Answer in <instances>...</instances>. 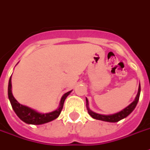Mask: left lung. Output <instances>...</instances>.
Segmentation results:
<instances>
[{
  "label": "left lung",
  "instance_id": "obj_1",
  "mask_svg": "<svg viewBox=\"0 0 150 150\" xmlns=\"http://www.w3.org/2000/svg\"><path fill=\"white\" fill-rule=\"evenodd\" d=\"M140 93H141V86L139 85L138 91L136 96L135 100L132 101L131 104H129V106H127L125 108H124L121 111H120L118 112L113 113V114H108V115H104V114H100V113H96L91 111L89 108V104H88V100L86 98V105H87V109L89 113V115L96 120H103V121H107V122H118L120 120L125 118L129 116L130 113L132 112V111L134 110V108L137 104V102L139 100V97H140Z\"/></svg>",
  "mask_w": 150,
  "mask_h": 150
}]
</instances>
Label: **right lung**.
Returning <instances> with one entry per match:
<instances>
[{
    "label": "right lung",
    "mask_w": 150,
    "mask_h": 150,
    "mask_svg": "<svg viewBox=\"0 0 150 150\" xmlns=\"http://www.w3.org/2000/svg\"><path fill=\"white\" fill-rule=\"evenodd\" d=\"M12 76V75H11ZM72 91H70L63 95L61 98V100L59 103V108L56 110L47 113H42L34 110L31 108H29L27 106L22 105L18 100L13 97V93H12V82L11 77L8 80V100L10 101V104L12 105L13 109L17 114V116L23 121V122L29 124V125H43L46 123L50 122L56 118H58L59 116L61 113V111L63 107V104L65 101L66 98L68 96V95Z\"/></svg>",
    "instance_id": "obj_1"
}]
</instances>
